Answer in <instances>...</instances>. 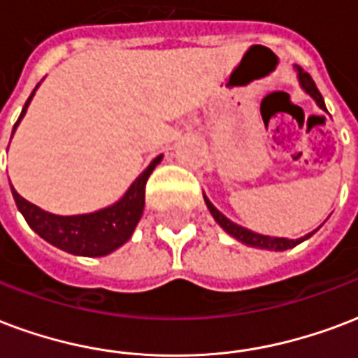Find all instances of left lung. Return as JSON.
Here are the masks:
<instances>
[{"label": "left lung", "instance_id": "1", "mask_svg": "<svg viewBox=\"0 0 358 358\" xmlns=\"http://www.w3.org/2000/svg\"><path fill=\"white\" fill-rule=\"evenodd\" d=\"M298 78H300V83L301 87L306 89V92H309L311 96L317 100V104L322 108V110H327V106H324V98H322V94L319 92V89H317V85H315L313 78L307 73V71H303L301 68H298ZM206 201V206H208V210H210V214L214 216V220L218 222L220 226L224 227L231 237H235L237 241H241V243H245V245L248 246H256V248H266V250H287V248H292V246L300 245L301 241L309 239L313 233H309V235H306V237H301V239H282V237H267V235H260V233H254L250 231V229H245V227L237 226V224H233L231 220H227L224 214L220 213L218 208L210 203L208 199Z\"/></svg>", "mask_w": 358, "mask_h": 358}]
</instances>
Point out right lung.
Segmentation results:
<instances>
[{
  "label": "right lung",
  "instance_id": "add662e5",
  "mask_svg": "<svg viewBox=\"0 0 358 358\" xmlns=\"http://www.w3.org/2000/svg\"><path fill=\"white\" fill-rule=\"evenodd\" d=\"M31 96H34V92L26 100L18 121L26 113ZM18 121L15 123V129H17ZM159 161H161V155L153 159L150 166L134 180V184L129 187L125 197L119 203L92 214H79V216L49 214L41 210L39 206L31 205L30 201L20 197L13 186H10V192H13L18 210L28 222V226L38 233L39 237H43L47 243H51L60 250L76 254V256H106L131 239L132 231L144 210L145 182Z\"/></svg>",
  "mask_w": 358,
  "mask_h": 358
}]
</instances>
